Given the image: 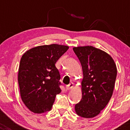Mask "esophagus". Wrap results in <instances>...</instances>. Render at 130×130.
Returning a JSON list of instances; mask_svg holds the SVG:
<instances>
[{"label": "esophagus", "mask_w": 130, "mask_h": 130, "mask_svg": "<svg viewBox=\"0 0 130 130\" xmlns=\"http://www.w3.org/2000/svg\"><path fill=\"white\" fill-rule=\"evenodd\" d=\"M73 87V84L72 82H71L70 84H69V85H67V86L65 87V88H66L67 90H70V89H72Z\"/></svg>", "instance_id": "1"}]
</instances>
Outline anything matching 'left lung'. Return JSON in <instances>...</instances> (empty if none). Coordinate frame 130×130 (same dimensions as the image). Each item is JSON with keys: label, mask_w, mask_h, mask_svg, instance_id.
<instances>
[{"label": "left lung", "mask_w": 130, "mask_h": 130, "mask_svg": "<svg viewBox=\"0 0 130 130\" xmlns=\"http://www.w3.org/2000/svg\"><path fill=\"white\" fill-rule=\"evenodd\" d=\"M80 61L84 78L82 97L75 106L78 116L92 118L108 104L113 93L117 69L109 54L92 46L73 48Z\"/></svg>", "instance_id": "left-lung-1"}]
</instances>
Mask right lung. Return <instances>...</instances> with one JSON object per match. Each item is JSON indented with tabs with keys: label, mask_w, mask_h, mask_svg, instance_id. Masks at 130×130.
Wrapping results in <instances>:
<instances>
[{
	"label": "right lung",
	"mask_w": 130,
	"mask_h": 130,
	"mask_svg": "<svg viewBox=\"0 0 130 130\" xmlns=\"http://www.w3.org/2000/svg\"><path fill=\"white\" fill-rule=\"evenodd\" d=\"M69 47L52 44L35 47L22 56L18 72L21 97L35 113L50 111L61 92L60 75L55 63Z\"/></svg>",
	"instance_id": "obj_1"
}]
</instances>
